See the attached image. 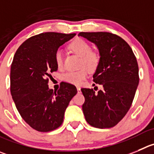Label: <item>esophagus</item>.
<instances>
[{
    "instance_id": "esophagus-1",
    "label": "esophagus",
    "mask_w": 154,
    "mask_h": 154,
    "mask_svg": "<svg viewBox=\"0 0 154 154\" xmlns=\"http://www.w3.org/2000/svg\"><path fill=\"white\" fill-rule=\"evenodd\" d=\"M77 93H80V88L79 87H77Z\"/></svg>"
}]
</instances>
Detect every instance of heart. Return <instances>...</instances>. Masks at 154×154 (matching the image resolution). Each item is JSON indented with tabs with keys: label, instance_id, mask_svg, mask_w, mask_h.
Returning <instances> with one entry per match:
<instances>
[{
	"label": "heart",
	"instance_id": "b5f03b06",
	"mask_svg": "<svg viewBox=\"0 0 154 154\" xmlns=\"http://www.w3.org/2000/svg\"><path fill=\"white\" fill-rule=\"evenodd\" d=\"M68 48L81 58L80 66L83 68L77 71H68L63 75L62 79L65 82L74 85H80L88 74V70H97L100 62V55L97 51L91 50L90 45L83 38H77L69 44ZM55 62L58 68H61L64 64V54L62 51L57 50L54 55Z\"/></svg>",
	"mask_w": 154,
	"mask_h": 154
}]
</instances>
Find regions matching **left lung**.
I'll use <instances>...</instances> for the list:
<instances>
[{
    "label": "left lung",
    "instance_id": "obj_1",
    "mask_svg": "<svg viewBox=\"0 0 154 154\" xmlns=\"http://www.w3.org/2000/svg\"><path fill=\"white\" fill-rule=\"evenodd\" d=\"M97 45L100 62L93 81L103 86L95 93L83 88L82 109L88 124L98 128L114 127L125 117L133 102L139 84L138 64L129 45L123 38L106 32H80Z\"/></svg>",
    "mask_w": 154,
    "mask_h": 154
}]
</instances>
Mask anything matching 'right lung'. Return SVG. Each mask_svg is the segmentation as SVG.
<instances>
[{
	"label": "right lung",
	"mask_w": 154,
	"mask_h": 154,
	"mask_svg": "<svg viewBox=\"0 0 154 154\" xmlns=\"http://www.w3.org/2000/svg\"><path fill=\"white\" fill-rule=\"evenodd\" d=\"M75 33L44 32L26 40L14 54L11 67V93L19 113L31 128L41 132L61 125L75 86L64 83L57 91L48 88L57 70L55 52Z\"/></svg>",
	"instance_id": "1"
}]
</instances>
